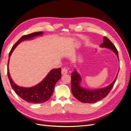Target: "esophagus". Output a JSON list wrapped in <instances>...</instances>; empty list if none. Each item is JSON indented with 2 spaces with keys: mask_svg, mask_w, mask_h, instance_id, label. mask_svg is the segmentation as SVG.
I'll return each instance as SVG.
<instances>
[{
  "mask_svg": "<svg viewBox=\"0 0 131 131\" xmlns=\"http://www.w3.org/2000/svg\"><path fill=\"white\" fill-rule=\"evenodd\" d=\"M68 69L66 68H63L61 70V73L62 74H66L68 73Z\"/></svg>",
  "mask_w": 131,
  "mask_h": 131,
  "instance_id": "1",
  "label": "esophagus"
}]
</instances>
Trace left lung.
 <instances>
[{"label":"left lung","instance_id":"left-lung-1","mask_svg":"<svg viewBox=\"0 0 131 131\" xmlns=\"http://www.w3.org/2000/svg\"><path fill=\"white\" fill-rule=\"evenodd\" d=\"M100 47L106 48L111 49L117 55L118 59V51L115 46L106 37H104L103 43L100 45ZM76 70V69H75ZM117 74L114 81L108 86L100 89H88L81 86L82 78L77 71L71 73V91L73 96L81 102L84 103H96L106 97L109 94L116 81L118 73Z\"/></svg>","mask_w":131,"mask_h":131}]
</instances>
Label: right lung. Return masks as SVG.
I'll return each instance as SVG.
<instances>
[{
    "label": "right lung",
    "instance_id": "add662e5",
    "mask_svg": "<svg viewBox=\"0 0 131 131\" xmlns=\"http://www.w3.org/2000/svg\"><path fill=\"white\" fill-rule=\"evenodd\" d=\"M43 32H37L25 35L21 37L11 49L9 54V60L7 63V76H8L11 86L17 95L21 98L30 103H42L47 102L53 94L56 83L61 77V68L51 70L45 77L44 79L39 83L30 88L20 87L13 82L10 77L9 71V62L11 55L17 45L22 41L31 39L33 37L42 35Z\"/></svg>",
    "mask_w": 131,
    "mask_h": 131
}]
</instances>
